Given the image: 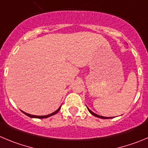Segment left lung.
Masks as SVG:
<instances>
[{
  "mask_svg": "<svg viewBox=\"0 0 148 148\" xmlns=\"http://www.w3.org/2000/svg\"><path fill=\"white\" fill-rule=\"evenodd\" d=\"M87 108H88V107H87ZM88 111L90 112V113H91V114H93V115H94V116H96V117H97V118H103V119H108V118H107V117H103V116H100V115H98L97 114H96V113H94V112H93L91 111L90 110H89V109L88 108Z\"/></svg>",
  "mask_w": 148,
  "mask_h": 148,
  "instance_id": "obj_1",
  "label": "left lung"
}]
</instances>
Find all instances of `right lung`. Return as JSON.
<instances>
[{
	"label": "right lung",
	"mask_w": 148,
	"mask_h": 148,
	"mask_svg": "<svg viewBox=\"0 0 148 148\" xmlns=\"http://www.w3.org/2000/svg\"><path fill=\"white\" fill-rule=\"evenodd\" d=\"M60 107H59L58 109L55 112H54L53 113H52V114H47V115H45V116H36V115H33V114H27V113L25 112L22 111L23 112L24 114H25L26 115H27L28 117H30V118H49V117H50V116L53 115V114H55L56 113H58L59 112V110H60Z\"/></svg>",
	"instance_id": "right-lung-1"
}]
</instances>
